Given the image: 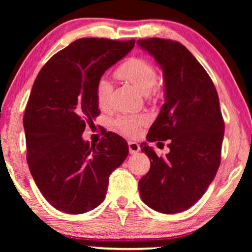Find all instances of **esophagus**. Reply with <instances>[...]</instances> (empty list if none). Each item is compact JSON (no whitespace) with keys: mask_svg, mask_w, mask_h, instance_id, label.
I'll use <instances>...</instances> for the list:
<instances>
[{"mask_svg":"<svg viewBox=\"0 0 252 252\" xmlns=\"http://www.w3.org/2000/svg\"><path fill=\"white\" fill-rule=\"evenodd\" d=\"M128 149H129V153L130 154H136L137 151H140V146L139 143L136 142H133V141H129L128 142Z\"/></svg>","mask_w":252,"mask_h":252,"instance_id":"esophagus-1","label":"esophagus"}]
</instances>
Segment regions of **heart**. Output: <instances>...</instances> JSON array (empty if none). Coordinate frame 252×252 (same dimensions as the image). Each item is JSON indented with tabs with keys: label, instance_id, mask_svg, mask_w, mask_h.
Masks as SVG:
<instances>
[{
	"label": "heart",
	"instance_id": "b5f03b06",
	"mask_svg": "<svg viewBox=\"0 0 252 252\" xmlns=\"http://www.w3.org/2000/svg\"><path fill=\"white\" fill-rule=\"evenodd\" d=\"M118 73L123 79L128 81L143 95L150 94L156 87L158 78L155 68L147 61L133 58L127 61L119 67ZM113 86L110 79L103 75L96 85V98L101 109H109L111 105ZM149 119L147 116H122L116 119V127L124 135L135 137L141 129L147 125Z\"/></svg>",
	"mask_w": 252,
	"mask_h": 252
}]
</instances>
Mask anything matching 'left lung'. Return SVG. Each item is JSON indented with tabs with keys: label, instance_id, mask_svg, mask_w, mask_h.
<instances>
[{
	"label": "left lung",
	"instance_id": "1",
	"mask_svg": "<svg viewBox=\"0 0 252 252\" xmlns=\"http://www.w3.org/2000/svg\"><path fill=\"white\" fill-rule=\"evenodd\" d=\"M137 44L155 57L165 80V103L147 140H170L166 156L141 143L150 170L139 181V190L149 208L173 215L194 205L215 179L225 123L211 78L184 44L159 37Z\"/></svg>",
	"mask_w": 252,
	"mask_h": 252
}]
</instances>
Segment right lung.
Instances as JSON below:
<instances>
[{"label":"right lung","mask_w":252,"mask_h":252,"mask_svg":"<svg viewBox=\"0 0 252 252\" xmlns=\"http://www.w3.org/2000/svg\"><path fill=\"white\" fill-rule=\"evenodd\" d=\"M134 44L79 39L55 54L34 81L24 115L26 159L41 194L60 211L81 215L101 204L110 174L128 156L116 133L105 132L95 146L81 135L99 115L98 79Z\"/></svg>","instance_id":"add662e5"}]
</instances>
